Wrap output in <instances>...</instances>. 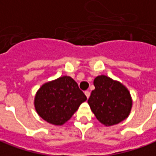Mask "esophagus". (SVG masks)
<instances>
[{
  "label": "esophagus",
  "instance_id": "34e87169",
  "mask_svg": "<svg viewBox=\"0 0 156 156\" xmlns=\"http://www.w3.org/2000/svg\"><path fill=\"white\" fill-rule=\"evenodd\" d=\"M84 94H85V96H86L87 98H89V97H90V92L88 91V90L84 92Z\"/></svg>",
  "mask_w": 156,
  "mask_h": 156
}]
</instances>
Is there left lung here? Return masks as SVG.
<instances>
[{
	"label": "left lung",
	"instance_id": "8db88e82",
	"mask_svg": "<svg viewBox=\"0 0 156 156\" xmlns=\"http://www.w3.org/2000/svg\"><path fill=\"white\" fill-rule=\"evenodd\" d=\"M88 103L98 121L105 126H112L125 120L132 108L131 96L126 87L106 75L97 76Z\"/></svg>",
	"mask_w": 156,
	"mask_h": 156
}]
</instances>
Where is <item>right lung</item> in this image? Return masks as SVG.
Returning a JSON list of instances; mask_svg holds the SVG:
<instances>
[{"instance_id": "obj_1", "label": "right lung", "mask_w": 156, "mask_h": 156, "mask_svg": "<svg viewBox=\"0 0 156 156\" xmlns=\"http://www.w3.org/2000/svg\"><path fill=\"white\" fill-rule=\"evenodd\" d=\"M86 100V96L73 78L62 76L39 88L34 98V106L43 120L54 126H62Z\"/></svg>"}]
</instances>
